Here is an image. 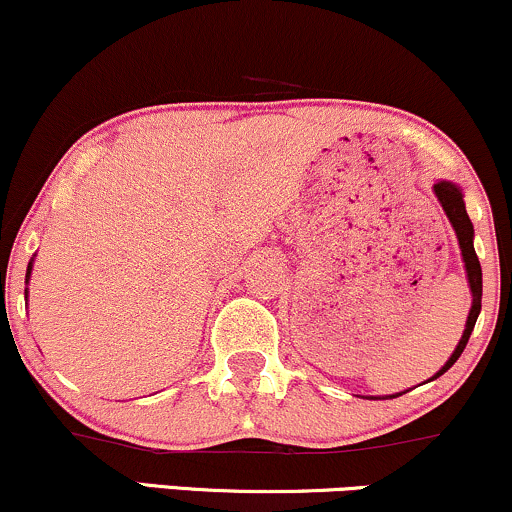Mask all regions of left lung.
Instances as JSON below:
<instances>
[{"label": "left lung", "mask_w": 512, "mask_h": 512, "mask_svg": "<svg viewBox=\"0 0 512 512\" xmlns=\"http://www.w3.org/2000/svg\"><path fill=\"white\" fill-rule=\"evenodd\" d=\"M433 193H435V198H438V203L442 205V210H445V215H447V220H450L452 229H455V237L459 241V251H462L464 271H467L469 292H472V309H469L467 324H464V333H462V338H459L457 348L452 350V355L447 358V363L442 365L440 370L435 372V375L430 377L428 382L438 380L440 375H445V372L457 363V358L462 355V350L467 348V341H469V336H472L476 319H479L481 292H484V290H481V263H479V256H476V251H474V225H472V220H469V215H467V205H464L462 188H459L457 183L442 179V181L433 183ZM394 396H399V394L365 396V399H394Z\"/></svg>", "instance_id": "8db88e82"}]
</instances>
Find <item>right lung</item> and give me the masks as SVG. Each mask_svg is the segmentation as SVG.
<instances>
[{
  "label": "right lung",
  "mask_w": 512,
  "mask_h": 512,
  "mask_svg": "<svg viewBox=\"0 0 512 512\" xmlns=\"http://www.w3.org/2000/svg\"><path fill=\"white\" fill-rule=\"evenodd\" d=\"M31 271H33V258L28 261V268H26V285H28V278H31ZM26 295H28V287H26Z\"/></svg>",
  "instance_id": "1"
}]
</instances>
